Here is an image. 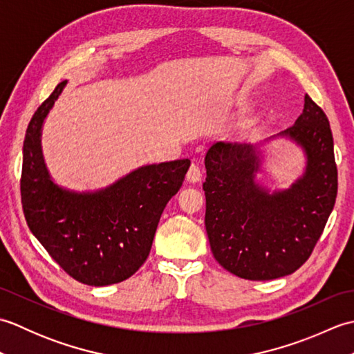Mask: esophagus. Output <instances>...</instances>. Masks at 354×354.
Segmentation results:
<instances>
[{
	"instance_id": "34e87169",
	"label": "esophagus",
	"mask_w": 354,
	"mask_h": 354,
	"mask_svg": "<svg viewBox=\"0 0 354 354\" xmlns=\"http://www.w3.org/2000/svg\"><path fill=\"white\" fill-rule=\"evenodd\" d=\"M202 178V170L198 164H192L189 171H187V181L192 184H196L201 181Z\"/></svg>"
}]
</instances>
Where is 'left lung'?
Returning a JSON list of instances; mask_svg holds the SVG:
<instances>
[{
    "label": "left lung",
    "mask_w": 354,
    "mask_h": 354,
    "mask_svg": "<svg viewBox=\"0 0 354 354\" xmlns=\"http://www.w3.org/2000/svg\"><path fill=\"white\" fill-rule=\"evenodd\" d=\"M289 139L304 150V173L288 189L257 178L265 145ZM205 228L214 259L245 280H274L310 257L335 207L337 170L328 120L309 95L303 114L259 145L214 142L205 155Z\"/></svg>",
    "instance_id": "obj_1"
}]
</instances>
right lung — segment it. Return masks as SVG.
Segmentation results:
<instances>
[{"label": "right lung", "instance_id": "right-lung-1", "mask_svg": "<svg viewBox=\"0 0 354 354\" xmlns=\"http://www.w3.org/2000/svg\"><path fill=\"white\" fill-rule=\"evenodd\" d=\"M61 82L32 117L22 147L21 199L30 231L59 266L88 286H109L146 261L167 202L181 189L190 160L146 164L99 190L55 183L42 153L45 118Z\"/></svg>", "mask_w": 354, "mask_h": 354}]
</instances>
